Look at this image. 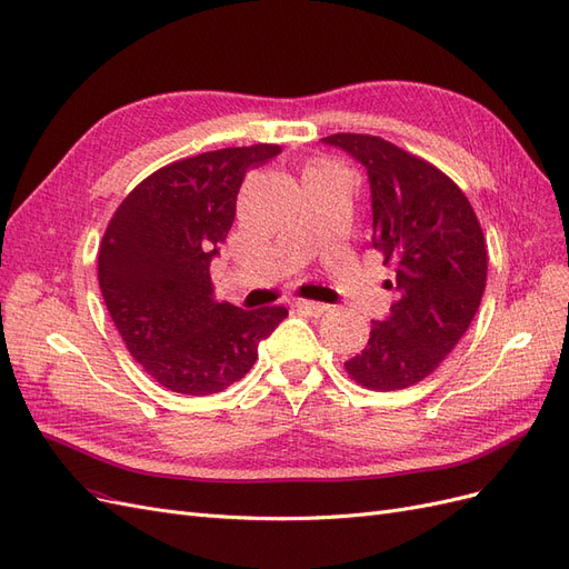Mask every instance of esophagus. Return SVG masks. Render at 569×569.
Returning <instances> with one entry per match:
<instances>
[{
    "mask_svg": "<svg viewBox=\"0 0 569 569\" xmlns=\"http://www.w3.org/2000/svg\"><path fill=\"white\" fill-rule=\"evenodd\" d=\"M297 306L301 308V311L311 313V316H322V313L330 311V306H327V303H320V301H308V299H299V301H297Z\"/></svg>",
    "mask_w": 569,
    "mask_h": 569,
    "instance_id": "1",
    "label": "esophagus"
}]
</instances>
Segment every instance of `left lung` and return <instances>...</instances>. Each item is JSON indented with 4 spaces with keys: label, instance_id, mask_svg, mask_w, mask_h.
I'll return each mask as SVG.
<instances>
[{
    "label": "left lung",
    "instance_id": "left-lung-1",
    "mask_svg": "<svg viewBox=\"0 0 569 569\" xmlns=\"http://www.w3.org/2000/svg\"><path fill=\"white\" fill-rule=\"evenodd\" d=\"M322 144L366 168L372 247L396 261L389 316L343 368L368 389L412 387L468 332L487 287L485 234L468 197L432 163L372 134L337 132Z\"/></svg>",
    "mask_w": 569,
    "mask_h": 569
}]
</instances>
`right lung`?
<instances>
[{
	"label": "right lung",
	"instance_id": "1",
	"mask_svg": "<svg viewBox=\"0 0 569 569\" xmlns=\"http://www.w3.org/2000/svg\"><path fill=\"white\" fill-rule=\"evenodd\" d=\"M278 144L230 147L170 163L118 206L99 249L101 297L128 351L161 387L206 396L251 370L284 306L218 303L211 261L234 222L249 168Z\"/></svg>",
	"mask_w": 569,
	"mask_h": 569
}]
</instances>
